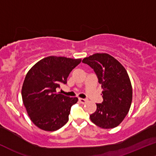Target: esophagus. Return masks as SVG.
<instances>
[{"instance_id":"esophagus-1","label":"esophagus","mask_w":156,"mask_h":156,"mask_svg":"<svg viewBox=\"0 0 156 156\" xmlns=\"http://www.w3.org/2000/svg\"><path fill=\"white\" fill-rule=\"evenodd\" d=\"M79 101L81 104H86V102L88 101V99H86V98H79Z\"/></svg>"}]
</instances>
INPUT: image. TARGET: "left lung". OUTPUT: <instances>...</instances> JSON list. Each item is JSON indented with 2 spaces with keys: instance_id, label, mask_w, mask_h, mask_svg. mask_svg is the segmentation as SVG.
I'll use <instances>...</instances> for the list:
<instances>
[{
  "instance_id": "1",
  "label": "left lung",
  "mask_w": 156,
  "mask_h": 156,
  "mask_svg": "<svg viewBox=\"0 0 156 156\" xmlns=\"http://www.w3.org/2000/svg\"><path fill=\"white\" fill-rule=\"evenodd\" d=\"M82 62L94 69L101 85L104 101L96 104L90 120L103 129L117 127L129 112L133 99V88L127 70L107 53H96Z\"/></svg>"
}]
</instances>
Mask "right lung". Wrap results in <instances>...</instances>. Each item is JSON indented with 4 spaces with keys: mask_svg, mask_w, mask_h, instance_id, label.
<instances>
[{
    "mask_svg": "<svg viewBox=\"0 0 156 156\" xmlns=\"http://www.w3.org/2000/svg\"><path fill=\"white\" fill-rule=\"evenodd\" d=\"M81 62V59L49 56L31 67L22 88L23 103L31 122L44 131L58 130L69 119L70 107L77 97H68L56 91L61 83Z\"/></svg>",
    "mask_w": 156,
    "mask_h": 156,
    "instance_id": "right-lung-1",
    "label": "right lung"
}]
</instances>
